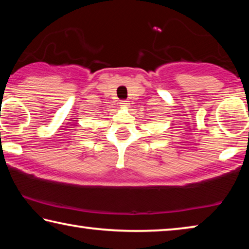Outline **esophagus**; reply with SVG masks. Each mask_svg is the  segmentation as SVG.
<instances>
[{"mask_svg": "<svg viewBox=\"0 0 249 249\" xmlns=\"http://www.w3.org/2000/svg\"><path fill=\"white\" fill-rule=\"evenodd\" d=\"M120 104H122V105H125V107H126V105L128 104V101H127V100H122Z\"/></svg>", "mask_w": 249, "mask_h": 249, "instance_id": "1", "label": "esophagus"}]
</instances>
